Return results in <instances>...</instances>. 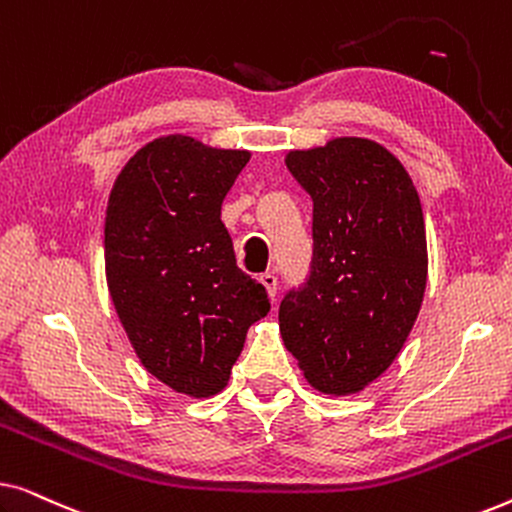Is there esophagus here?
Masks as SVG:
<instances>
[{
    "mask_svg": "<svg viewBox=\"0 0 512 512\" xmlns=\"http://www.w3.org/2000/svg\"><path fill=\"white\" fill-rule=\"evenodd\" d=\"M258 282L265 286V291H268L270 298L277 296V277L272 275V272H263V275L258 277Z\"/></svg>",
    "mask_w": 512,
    "mask_h": 512,
    "instance_id": "esophagus-1",
    "label": "esophagus"
}]
</instances>
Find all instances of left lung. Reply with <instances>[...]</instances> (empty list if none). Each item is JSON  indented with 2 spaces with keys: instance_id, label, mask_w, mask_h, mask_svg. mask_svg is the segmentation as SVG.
Here are the masks:
<instances>
[{
  "instance_id": "1",
  "label": "left lung",
  "mask_w": 512,
  "mask_h": 512,
  "mask_svg": "<svg viewBox=\"0 0 512 512\" xmlns=\"http://www.w3.org/2000/svg\"><path fill=\"white\" fill-rule=\"evenodd\" d=\"M312 195V272L279 305V333L321 394H359L401 352L424 300L422 202L394 153L335 137L286 153Z\"/></svg>"
}]
</instances>
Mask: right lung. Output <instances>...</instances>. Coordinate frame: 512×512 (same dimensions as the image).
I'll list each match as a JSON object with an SVG mask.
<instances>
[{
    "label": "right lung",
    "mask_w": 512,
    "mask_h": 512,
    "mask_svg": "<svg viewBox=\"0 0 512 512\" xmlns=\"http://www.w3.org/2000/svg\"><path fill=\"white\" fill-rule=\"evenodd\" d=\"M188 135L158 137L114 181L104 270L130 345L153 377L193 398L226 387L268 291L235 263L221 202L249 163Z\"/></svg>",
    "instance_id": "add662e5"
}]
</instances>
